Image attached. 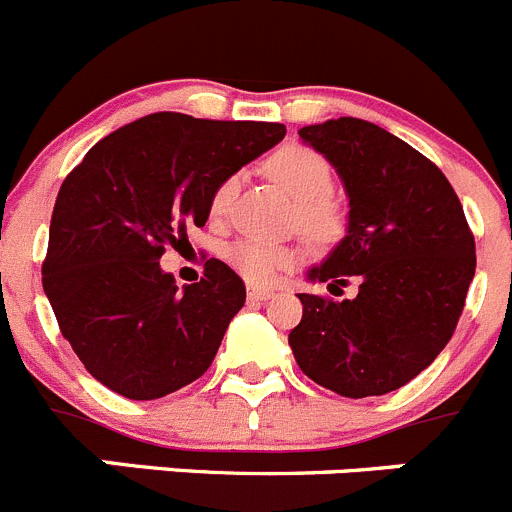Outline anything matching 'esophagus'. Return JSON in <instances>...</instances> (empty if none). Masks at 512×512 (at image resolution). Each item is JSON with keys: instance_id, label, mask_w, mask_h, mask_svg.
<instances>
[{"instance_id": "34e87169", "label": "esophagus", "mask_w": 512, "mask_h": 512, "mask_svg": "<svg viewBox=\"0 0 512 512\" xmlns=\"http://www.w3.org/2000/svg\"><path fill=\"white\" fill-rule=\"evenodd\" d=\"M247 298H250V300H257V303H262V300H270V298H272V290H265V288H250V290H247Z\"/></svg>"}]
</instances>
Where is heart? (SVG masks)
I'll return each instance as SVG.
<instances>
[{"mask_svg":"<svg viewBox=\"0 0 512 512\" xmlns=\"http://www.w3.org/2000/svg\"><path fill=\"white\" fill-rule=\"evenodd\" d=\"M267 171L290 197L298 202V222L315 240H328L341 227L338 207L328 197L333 186V171L318 151L303 143H285L267 159ZM240 176L232 174L217 184L209 199V212L222 217L237 194ZM227 260L240 272L242 278L255 285H270L285 270L300 262V250L293 245L260 240V237H242L229 245Z\"/></svg>","mask_w":512,"mask_h":512,"instance_id":"heart-1","label":"heart"}]
</instances>
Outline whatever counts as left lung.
Masks as SVG:
<instances>
[{"instance_id": "obj_1", "label": "left lung", "mask_w": 512, "mask_h": 512, "mask_svg": "<svg viewBox=\"0 0 512 512\" xmlns=\"http://www.w3.org/2000/svg\"><path fill=\"white\" fill-rule=\"evenodd\" d=\"M348 197L346 237L308 280L346 285L351 300L300 293L288 343L300 371L348 399L409 384L455 333L475 278V237L447 176L394 133L361 118L300 128Z\"/></svg>"}]
</instances>
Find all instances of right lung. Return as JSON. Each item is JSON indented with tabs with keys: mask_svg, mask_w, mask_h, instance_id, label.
<instances>
[{
	"mask_svg": "<svg viewBox=\"0 0 512 512\" xmlns=\"http://www.w3.org/2000/svg\"><path fill=\"white\" fill-rule=\"evenodd\" d=\"M285 138L283 123L154 113L95 143L62 181L42 288L90 376L126 399L179 391L212 366L245 283L207 260L176 288L159 260L204 227L217 184Z\"/></svg>",
	"mask_w": 512,
	"mask_h": 512,
	"instance_id": "1",
	"label": "right lung"
}]
</instances>
